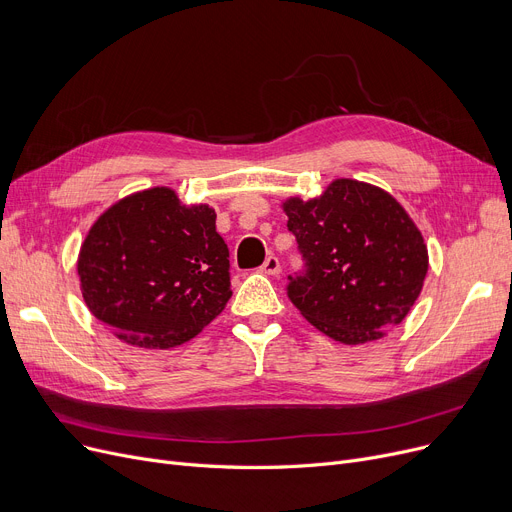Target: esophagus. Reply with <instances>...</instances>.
I'll return each instance as SVG.
<instances>
[{"instance_id":"esophagus-1","label":"esophagus","mask_w":512,"mask_h":512,"mask_svg":"<svg viewBox=\"0 0 512 512\" xmlns=\"http://www.w3.org/2000/svg\"><path fill=\"white\" fill-rule=\"evenodd\" d=\"M259 272L261 274H265V276H278L280 272H282V265H280V261H278V257L276 255H270L265 259V263L259 267Z\"/></svg>"}]
</instances>
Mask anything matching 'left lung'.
<instances>
[{"instance_id": "obj_1", "label": "left lung", "mask_w": 512, "mask_h": 512, "mask_svg": "<svg viewBox=\"0 0 512 512\" xmlns=\"http://www.w3.org/2000/svg\"><path fill=\"white\" fill-rule=\"evenodd\" d=\"M305 270L288 299L319 332L365 344L398 326L427 274V247L402 205L378 186L340 178L326 193L284 203Z\"/></svg>"}]
</instances>
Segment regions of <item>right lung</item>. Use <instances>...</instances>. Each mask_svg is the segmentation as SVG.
Here are the masks:
<instances>
[{
  "label": "right lung",
  "mask_w": 512,
  "mask_h": 512,
  "mask_svg": "<svg viewBox=\"0 0 512 512\" xmlns=\"http://www.w3.org/2000/svg\"><path fill=\"white\" fill-rule=\"evenodd\" d=\"M230 253L209 205L180 203L155 186L112 205L78 255L89 311L141 348H172L218 317L230 290Z\"/></svg>",
  "instance_id": "right-lung-1"
}]
</instances>
